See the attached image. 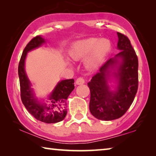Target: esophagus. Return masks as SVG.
<instances>
[{"mask_svg": "<svg viewBox=\"0 0 156 156\" xmlns=\"http://www.w3.org/2000/svg\"><path fill=\"white\" fill-rule=\"evenodd\" d=\"M84 82H85V80H84V79L83 78L80 77V78H78L77 80H76V83L77 84H83L84 83Z\"/></svg>", "mask_w": 156, "mask_h": 156, "instance_id": "34e87169", "label": "esophagus"}]
</instances>
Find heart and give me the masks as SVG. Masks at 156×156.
Returning <instances> with one entry per match:
<instances>
[{
  "instance_id": "heart-1",
  "label": "heart",
  "mask_w": 156,
  "mask_h": 156,
  "mask_svg": "<svg viewBox=\"0 0 156 156\" xmlns=\"http://www.w3.org/2000/svg\"><path fill=\"white\" fill-rule=\"evenodd\" d=\"M112 48V43L107 38H89L76 41L70 47L69 56L72 59L77 60L84 58L86 65L90 68L98 66L103 61Z\"/></svg>"
}]
</instances>
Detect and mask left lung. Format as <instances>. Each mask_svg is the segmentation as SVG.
I'll return each instance as SVG.
<instances>
[{"label":"left lung","instance_id":"left-lung-1","mask_svg":"<svg viewBox=\"0 0 156 156\" xmlns=\"http://www.w3.org/2000/svg\"><path fill=\"white\" fill-rule=\"evenodd\" d=\"M118 49L120 51L110 58L87 84L91 92L89 110L95 118L102 120L118 119L125 114L133 102L138 88V59L127 36L118 32ZM120 58L117 90L112 92L107 85L108 69Z\"/></svg>","mask_w":156,"mask_h":156}]
</instances>
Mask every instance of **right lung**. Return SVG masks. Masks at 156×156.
Wrapping results in <instances>:
<instances>
[{
  "mask_svg": "<svg viewBox=\"0 0 156 156\" xmlns=\"http://www.w3.org/2000/svg\"><path fill=\"white\" fill-rule=\"evenodd\" d=\"M44 43V39L40 36H36L29 42L23 50L18 69L20 98L29 113L36 120L45 123H56L62 120L67 115L66 102L74 89V80L69 79L58 83L50 96L47 104H41L34 98L32 89L30 87V82L25 71V60L28 51L38 47Z\"/></svg>",
  "mask_w": 156,
  "mask_h": 156,
  "instance_id": "obj_1",
  "label": "right lung"
}]
</instances>
